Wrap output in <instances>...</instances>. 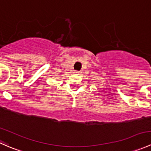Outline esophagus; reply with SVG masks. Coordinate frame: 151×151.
Segmentation results:
<instances>
[{"mask_svg":"<svg viewBox=\"0 0 151 151\" xmlns=\"http://www.w3.org/2000/svg\"><path fill=\"white\" fill-rule=\"evenodd\" d=\"M79 71H74V74H79Z\"/></svg>","mask_w":151,"mask_h":151,"instance_id":"obj_1","label":"esophagus"}]
</instances>
